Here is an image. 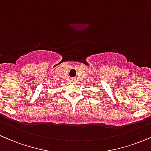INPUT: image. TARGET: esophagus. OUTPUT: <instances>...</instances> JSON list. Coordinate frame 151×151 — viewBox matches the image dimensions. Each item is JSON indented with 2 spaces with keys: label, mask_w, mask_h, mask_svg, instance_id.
<instances>
[{
  "label": "esophagus",
  "mask_w": 151,
  "mask_h": 151,
  "mask_svg": "<svg viewBox=\"0 0 151 151\" xmlns=\"http://www.w3.org/2000/svg\"><path fill=\"white\" fill-rule=\"evenodd\" d=\"M71 80H72V81H74V79H71Z\"/></svg>",
  "instance_id": "obj_1"
}]
</instances>
